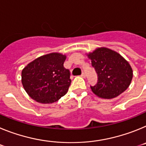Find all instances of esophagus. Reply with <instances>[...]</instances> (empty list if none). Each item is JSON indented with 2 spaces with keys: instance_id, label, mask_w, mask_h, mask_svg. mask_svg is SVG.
<instances>
[{
  "instance_id": "esophagus-1",
  "label": "esophagus",
  "mask_w": 146,
  "mask_h": 146,
  "mask_svg": "<svg viewBox=\"0 0 146 146\" xmlns=\"http://www.w3.org/2000/svg\"><path fill=\"white\" fill-rule=\"evenodd\" d=\"M81 77H83V78H85V77H86V74H85L84 72H82V74H81Z\"/></svg>"
}]
</instances>
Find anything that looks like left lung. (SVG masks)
<instances>
[{
    "label": "left lung",
    "instance_id": "8db88e82",
    "mask_svg": "<svg viewBox=\"0 0 146 146\" xmlns=\"http://www.w3.org/2000/svg\"><path fill=\"white\" fill-rule=\"evenodd\" d=\"M88 55L98 76L97 83L91 86L94 94L103 99H113L128 88L133 76L132 69L120 54L101 47Z\"/></svg>",
    "mask_w": 146,
    "mask_h": 146
}]
</instances>
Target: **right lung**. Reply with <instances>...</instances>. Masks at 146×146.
Returning <instances> with one entry per match:
<instances>
[{
    "label": "right lung",
    "mask_w": 146,
    "mask_h": 146,
    "mask_svg": "<svg viewBox=\"0 0 146 146\" xmlns=\"http://www.w3.org/2000/svg\"><path fill=\"white\" fill-rule=\"evenodd\" d=\"M66 56L50 53L38 58L22 71V83L33 99L39 103L57 102L68 91L72 80L70 72L64 68Z\"/></svg>",
    "instance_id": "obj_1"
}]
</instances>
